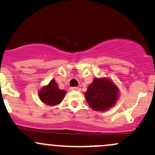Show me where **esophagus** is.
<instances>
[{"mask_svg": "<svg viewBox=\"0 0 155 155\" xmlns=\"http://www.w3.org/2000/svg\"><path fill=\"white\" fill-rule=\"evenodd\" d=\"M71 90H72V91H80V88L79 87H71Z\"/></svg>", "mask_w": 155, "mask_h": 155, "instance_id": "1", "label": "esophagus"}]
</instances>
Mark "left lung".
Returning a JSON list of instances; mask_svg holds the SVG:
<instances>
[{
    "instance_id": "left-lung-1",
    "label": "left lung",
    "mask_w": 155,
    "mask_h": 155,
    "mask_svg": "<svg viewBox=\"0 0 155 155\" xmlns=\"http://www.w3.org/2000/svg\"><path fill=\"white\" fill-rule=\"evenodd\" d=\"M87 102L96 111H106L116 103L118 87L107 78H95L85 92Z\"/></svg>"
}]
</instances>
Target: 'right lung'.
<instances>
[{"instance_id": "right-lung-1", "label": "right lung", "mask_w": 155, "mask_h": 155, "mask_svg": "<svg viewBox=\"0 0 155 155\" xmlns=\"http://www.w3.org/2000/svg\"><path fill=\"white\" fill-rule=\"evenodd\" d=\"M66 92L64 90H60L54 79H52L48 84L43 87L40 92V99L44 104L50 106L58 104L62 101L65 96Z\"/></svg>"}]
</instances>
